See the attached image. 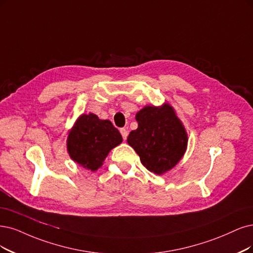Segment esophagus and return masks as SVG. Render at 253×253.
<instances>
[{
  "label": "esophagus",
  "mask_w": 253,
  "mask_h": 253,
  "mask_svg": "<svg viewBox=\"0 0 253 253\" xmlns=\"http://www.w3.org/2000/svg\"><path fill=\"white\" fill-rule=\"evenodd\" d=\"M120 132H121V134H122V136H123L124 139L127 138V136H128V130H127V128H121L120 129Z\"/></svg>",
  "instance_id": "esophagus-1"
}]
</instances>
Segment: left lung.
I'll list each match as a JSON object with an SVG mask.
<instances>
[{
	"instance_id": "8db88e82",
	"label": "left lung",
	"mask_w": 253,
	"mask_h": 253,
	"mask_svg": "<svg viewBox=\"0 0 253 253\" xmlns=\"http://www.w3.org/2000/svg\"><path fill=\"white\" fill-rule=\"evenodd\" d=\"M137 129L132 130L127 143L138 154L144 167L163 175L180 162L188 148V133L169 103L147 105L136 112Z\"/></svg>"
}]
</instances>
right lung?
<instances>
[{"instance_id": "obj_1", "label": "right lung", "mask_w": 253, "mask_h": 253, "mask_svg": "<svg viewBox=\"0 0 253 253\" xmlns=\"http://www.w3.org/2000/svg\"><path fill=\"white\" fill-rule=\"evenodd\" d=\"M123 137L109 120L95 114H82L69 130L67 150L72 160L84 169L95 172L102 167L111 149Z\"/></svg>"}]
</instances>
